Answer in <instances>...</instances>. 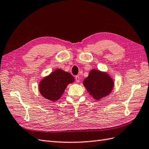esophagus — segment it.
<instances>
[{
    "mask_svg": "<svg viewBox=\"0 0 149 149\" xmlns=\"http://www.w3.org/2000/svg\"><path fill=\"white\" fill-rule=\"evenodd\" d=\"M75 78L76 82H80V77H79V76H78V75L75 76Z\"/></svg>",
    "mask_w": 149,
    "mask_h": 149,
    "instance_id": "obj_1",
    "label": "esophagus"
}]
</instances>
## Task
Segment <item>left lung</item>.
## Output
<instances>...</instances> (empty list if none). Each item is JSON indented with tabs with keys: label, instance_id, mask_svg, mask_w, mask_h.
I'll list each match as a JSON object with an SVG mask.
<instances>
[{
	"label": "left lung",
	"instance_id": "obj_1",
	"mask_svg": "<svg viewBox=\"0 0 149 149\" xmlns=\"http://www.w3.org/2000/svg\"><path fill=\"white\" fill-rule=\"evenodd\" d=\"M113 84L112 79L108 74L96 69L89 72L88 77L83 81L89 94L96 100L109 95L113 88Z\"/></svg>",
	"mask_w": 149,
	"mask_h": 149
}]
</instances>
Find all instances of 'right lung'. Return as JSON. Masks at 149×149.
Instances as JSON below:
<instances>
[{
    "label": "right lung",
    "instance_id": "right-lung-1",
    "mask_svg": "<svg viewBox=\"0 0 149 149\" xmlns=\"http://www.w3.org/2000/svg\"><path fill=\"white\" fill-rule=\"evenodd\" d=\"M74 81L70 73L56 69L40 81L39 90L44 98L54 102L60 98L68 84Z\"/></svg>",
    "mask_w": 149,
    "mask_h": 149
}]
</instances>
